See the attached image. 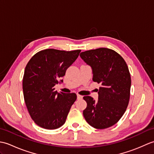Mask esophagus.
I'll return each mask as SVG.
<instances>
[{
	"label": "esophagus",
	"instance_id": "1",
	"mask_svg": "<svg viewBox=\"0 0 154 154\" xmlns=\"http://www.w3.org/2000/svg\"><path fill=\"white\" fill-rule=\"evenodd\" d=\"M77 99H81L83 98V96L80 95V94H77Z\"/></svg>",
	"mask_w": 154,
	"mask_h": 154
}]
</instances>
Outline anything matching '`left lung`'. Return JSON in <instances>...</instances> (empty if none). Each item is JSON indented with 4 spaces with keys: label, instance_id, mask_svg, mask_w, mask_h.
Listing matches in <instances>:
<instances>
[{
    "label": "left lung",
    "instance_id": "left-lung-1",
    "mask_svg": "<svg viewBox=\"0 0 154 154\" xmlns=\"http://www.w3.org/2000/svg\"><path fill=\"white\" fill-rule=\"evenodd\" d=\"M80 57L92 68L93 81L101 84L97 101L83 97L87 104L83 116L94 128H107L119 122L128 105L131 87L128 67L122 56L109 48L81 52Z\"/></svg>",
    "mask_w": 154,
    "mask_h": 154
}]
</instances>
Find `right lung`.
<instances>
[{"mask_svg":"<svg viewBox=\"0 0 154 154\" xmlns=\"http://www.w3.org/2000/svg\"><path fill=\"white\" fill-rule=\"evenodd\" d=\"M80 52L46 49L35 54L26 66L22 81L24 101L32 119L39 126L54 130L65 122L77 95L57 93L54 86L63 82L59 79Z\"/></svg>","mask_w":154,"mask_h":154,"instance_id":"add662e5","label":"right lung"}]
</instances>
